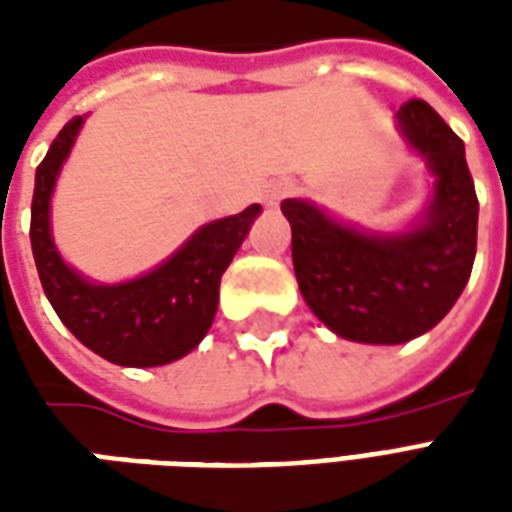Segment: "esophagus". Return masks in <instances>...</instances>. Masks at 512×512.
<instances>
[{
    "label": "esophagus",
    "mask_w": 512,
    "mask_h": 512,
    "mask_svg": "<svg viewBox=\"0 0 512 512\" xmlns=\"http://www.w3.org/2000/svg\"><path fill=\"white\" fill-rule=\"evenodd\" d=\"M290 189H293V186H290L288 180H277V183H271V186H266V191H263V205H266V208H277L279 202L288 197Z\"/></svg>",
    "instance_id": "obj_1"
}]
</instances>
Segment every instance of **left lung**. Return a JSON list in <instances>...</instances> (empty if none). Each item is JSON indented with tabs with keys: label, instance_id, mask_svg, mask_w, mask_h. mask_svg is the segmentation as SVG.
<instances>
[{
	"label": "left lung",
	"instance_id": "8db88e82",
	"mask_svg": "<svg viewBox=\"0 0 512 512\" xmlns=\"http://www.w3.org/2000/svg\"><path fill=\"white\" fill-rule=\"evenodd\" d=\"M395 120L433 175L428 205L406 230L376 233L310 200L282 202L301 296L354 343L400 345L430 332L466 288L477 252L480 205L463 142L425 101L403 104Z\"/></svg>",
	"mask_w": 512,
	"mask_h": 512
}]
</instances>
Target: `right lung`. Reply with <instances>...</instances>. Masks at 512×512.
<instances>
[{
	"instance_id": "right-lung-1",
	"label": "right lung",
	"mask_w": 512,
	"mask_h": 512,
	"mask_svg": "<svg viewBox=\"0 0 512 512\" xmlns=\"http://www.w3.org/2000/svg\"><path fill=\"white\" fill-rule=\"evenodd\" d=\"M84 117L65 123L35 172L29 241L40 285L71 334L93 354L123 367H158L202 343L219 307V282L263 211H246L202 224L178 252L128 282H93L62 260L51 235V194Z\"/></svg>"
}]
</instances>
